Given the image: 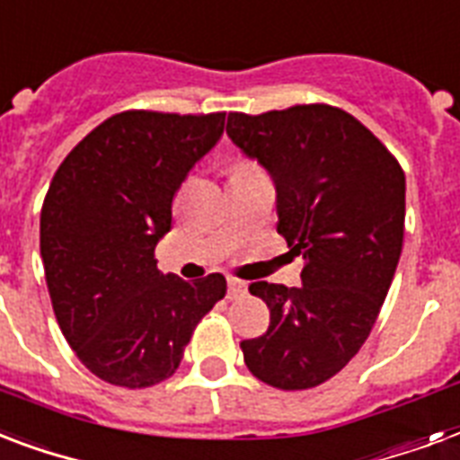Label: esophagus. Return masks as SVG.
<instances>
[{
    "label": "esophagus",
    "instance_id": "obj_1",
    "mask_svg": "<svg viewBox=\"0 0 460 460\" xmlns=\"http://www.w3.org/2000/svg\"><path fill=\"white\" fill-rule=\"evenodd\" d=\"M247 293V283L240 279H230L227 280V295H230V300L234 297H242V295Z\"/></svg>",
    "mask_w": 460,
    "mask_h": 460
}]
</instances>
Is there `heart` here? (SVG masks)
<instances>
[{
  "label": "heart",
  "instance_id": "obj_1",
  "mask_svg": "<svg viewBox=\"0 0 460 460\" xmlns=\"http://www.w3.org/2000/svg\"><path fill=\"white\" fill-rule=\"evenodd\" d=\"M237 165H249V163H237Z\"/></svg>",
  "mask_w": 460,
  "mask_h": 460
}]
</instances>
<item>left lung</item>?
I'll list each match as a JSON object with an SVG mask.
<instances>
[{"label": "left lung", "mask_w": 460, "mask_h": 460, "mask_svg": "<svg viewBox=\"0 0 460 460\" xmlns=\"http://www.w3.org/2000/svg\"><path fill=\"white\" fill-rule=\"evenodd\" d=\"M227 134L270 172L279 233L305 259L302 286H249L270 323L240 343L244 365L273 389H314L358 355L386 300L403 247V167L365 124L326 102L230 112Z\"/></svg>", "instance_id": "left-lung-1"}]
</instances>
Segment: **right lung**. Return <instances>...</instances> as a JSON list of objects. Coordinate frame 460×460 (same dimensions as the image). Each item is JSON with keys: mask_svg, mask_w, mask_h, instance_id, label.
Returning a JSON list of instances; mask_svg holds the SVG:
<instances>
[{"mask_svg": "<svg viewBox=\"0 0 460 460\" xmlns=\"http://www.w3.org/2000/svg\"><path fill=\"white\" fill-rule=\"evenodd\" d=\"M226 112L124 110L78 141L49 181L40 256L57 323L98 379L148 389L177 372L197 323L226 297L223 273H160L187 172L211 151Z\"/></svg>", "mask_w": 460, "mask_h": 460, "instance_id": "add662e5", "label": "right lung"}]
</instances>
